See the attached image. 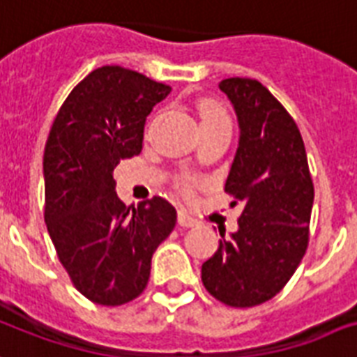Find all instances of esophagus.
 <instances>
[{
    "label": "esophagus",
    "instance_id": "34e87169",
    "mask_svg": "<svg viewBox=\"0 0 357 357\" xmlns=\"http://www.w3.org/2000/svg\"><path fill=\"white\" fill-rule=\"evenodd\" d=\"M178 222L181 225V227L185 228H190V227H195L197 225V219L195 217H190L185 209H179L178 211Z\"/></svg>",
    "mask_w": 357,
    "mask_h": 357
}]
</instances>
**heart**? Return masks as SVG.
Listing matches in <instances>:
<instances>
[{
	"mask_svg": "<svg viewBox=\"0 0 357 357\" xmlns=\"http://www.w3.org/2000/svg\"><path fill=\"white\" fill-rule=\"evenodd\" d=\"M198 110H200V118H202V121H213V119H228V116L225 114V110H222L221 106L217 105V102H213V100H204V102H200ZM192 183H195L192 179L185 178L183 181H181V189L189 190L190 187H192Z\"/></svg>",
	"mask_w": 357,
	"mask_h": 357,
	"instance_id": "1",
	"label": "heart"
}]
</instances>
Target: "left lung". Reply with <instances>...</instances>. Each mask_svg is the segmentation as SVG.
Returning a JSON list of instances; mask_svg holds the SVG:
<instances>
[{
    "label": "left lung",
    "mask_w": 357,
    "mask_h": 357,
    "mask_svg": "<svg viewBox=\"0 0 357 357\" xmlns=\"http://www.w3.org/2000/svg\"><path fill=\"white\" fill-rule=\"evenodd\" d=\"M219 89L239 125L225 190L243 211L202 264V282L225 305L255 307L281 292L305 255L314 187L298 125L269 89L252 78H227Z\"/></svg>",
    "instance_id": "obj_1"
}]
</instances>
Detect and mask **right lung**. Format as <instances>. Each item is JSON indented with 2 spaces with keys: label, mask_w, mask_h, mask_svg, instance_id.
Masks as SVG:
<instances>
[{
  "label": "right lung",
  "mask_w": 357,
  "mask_h": 357,
  "mask_svg": "<svg viewBox=\"0 0 357 357\" xmlns=\"http://www.w3.org/2000/svg\"><path fill=\"white\" fill-rule=\"evenodd\" d=\"M170 89L119 65L99 67L65 99L46 140V228L76 290L99 305L144 292L155 249L176 227L165 198L127 208L112 176L142 151L146 118Z\"/></svg>",
  "instance_id": "1"
}]
</instances>
